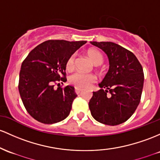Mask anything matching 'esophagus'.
I'll return each instance as SVG.
<instances>
[{
    "label": "esophagus",
    "instance_id": "1",
    "mask_svg": "<svg viewBox=\"0 0 160 160\" xmlns=\"http://www.w3.org/2000/svg\"><path fill=\"white\" fill-rule=\"evenodd\" d=\"M81 91H82V89L77 88V87H76V88H75V92H76L77 94H79L80 92H81Z\"/></svg>",
    "mask_w": 160,
    "mask_h": 160
}]
</instances>
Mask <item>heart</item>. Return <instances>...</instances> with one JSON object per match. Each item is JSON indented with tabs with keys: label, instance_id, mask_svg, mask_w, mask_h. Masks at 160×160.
Segmentation results:
<instances>
[{
	"label": "heart",
	"instance_id": "heart-1",
	"mask_svg": "<svg viewBox=\"0 0 160 160\" xmlns=\"http://www.w3.org/2000/svg\"><path fill=\"white\" fill-rule=\"evenodd\" d=\"M87 55L89 56V59L92 61L95 65L98 66L102 64L104 58L102 54L99 50L95 48H90L87 52ZM75 61H76V54H72L68 57L66 61V69L68 71H72L75 67ZM96 75L93 73H83L77 72L73 73L69 77V82L72 85L77 88H87L89 87L92 83L96 81Z\"/></svg>",
	"mask_w": 160,
	"mask_h": 160
}]
</instances>
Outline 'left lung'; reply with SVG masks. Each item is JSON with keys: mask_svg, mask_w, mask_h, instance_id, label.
<instances>
[{"mask_svg": "<svg viewBox=\"0 0 160 160\" xmlns=\"http://www.w3.org/2000/svg\"><path fill=\"white\" fill-rule=\"evenodd\" d=\"M107 54L109 69L101 89L89 100V108L97 122L107 125L125 122L139 105L143 87V68L128 49L111 42H91Z\"/></svg>", "mask_w": 160, "mask_h": 160, "instance_id": "left-lung-1", "label": "left lung"}]
</instances>
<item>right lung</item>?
Wrapping results in <instances>:
<instances>
[{"mask_svg":"<svg viewBox=\"0 0 160 160\" xmlns=\"http://www.w3.org/2000/svg\"><path fill=\"white\" fill-rule=\"evenodd\" d=\"M86 41L48 40L29 52L21 65L19 92L26 111L43 124L61 122L69 115L77 97L74 87L54 88L65 82L66 61Z\"/></svg>","mask_w":160,"mask_h":160,"instance_id":"1","label":"right lung"}]
</instances>
